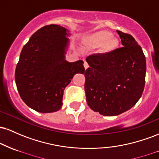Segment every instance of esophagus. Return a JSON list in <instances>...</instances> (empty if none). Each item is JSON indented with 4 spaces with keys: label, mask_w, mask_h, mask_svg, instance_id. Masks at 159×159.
<instances>
[{
    "label": "esophagus",
    "mask_w": 159,
    "mask_h": 159,
    "mask_svg": "<svg viewBox=\"0 0 159 159\" xmlns=\"http://www.w3.org/2000/svg\"><path fill=\"white\" fill-rule=\"evenodd\" d=\"M84 66L85 69H87L88 68V67H89V65H88V63H87V62H86V61H84Z\"/></svg>",
    "instance_id": "obj_1"
}]
</instances>
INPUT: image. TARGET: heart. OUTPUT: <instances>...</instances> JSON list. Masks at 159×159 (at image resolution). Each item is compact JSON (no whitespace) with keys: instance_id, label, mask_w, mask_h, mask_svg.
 <instances>
[{"instance_id":"obj_1","label":"heart","mask_w":159,"mask_h":159,"mask_svg":"<svg viewBox=\"0 0 159 159\" xmlns=\"http://www.w3.org/2000/svg\"><path fill=\"white\" fill-rule=\"evenodd\" d=\"M83 43L87 48L95 50L102 46V52L107 54L112 52L117 46V40L112 36V34L105 30L98 31L86 36Z\"/></svg>"}]
</instances>
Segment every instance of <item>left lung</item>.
Masks as SVG:
<instances>
[{
	"label": "left lung",
	"instance_id": "left-lung-1",
	"mask_svg": "<svg viewBox=\"0 0 159 159\" xmlns=\"http://www.w3.org/2000/svg\"><path fill=\"white\" fill-rule=\"evenodd\" d=\"M123 47L87 57L84 90L89 107L103 116L131 109L141 97L147 63L141 47L129 34L116 30Z\"/></svg>",
	"mask_w": 159,
	"mask_h": 159
}]
</instances>
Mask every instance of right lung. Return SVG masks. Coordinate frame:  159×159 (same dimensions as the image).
Returning a JSON list of instances; mask_svg holds the SVG:
<instances>
[{"label":"right lung","instance_id":"right-lung-1","mask_svg":"<svg viewBox=\"0 0 159 159\" xmlns=\"http://www.w3.org/2000/svg\"><path fill=\"white\" fill-rule=\"evenodd\" d=\"M70 35L61 25H47L34 33L21 50L16 87L24 102L37 112L60 110L66 87L75 75L84 72V61L66 60Z\"/></svg>","mask_w":159,"mask_h":159}]
</instances>
